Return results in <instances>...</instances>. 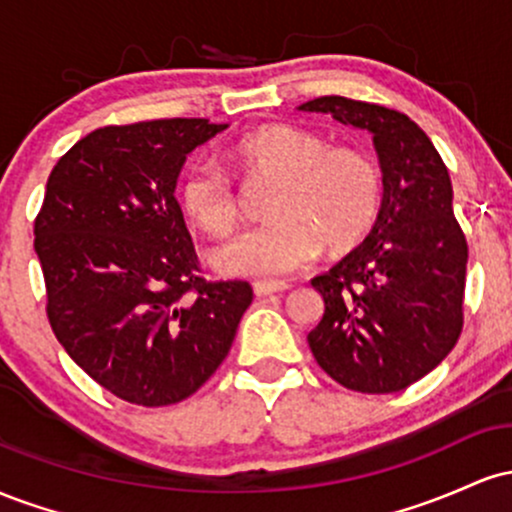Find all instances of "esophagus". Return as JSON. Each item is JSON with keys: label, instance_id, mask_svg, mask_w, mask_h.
<instances>
[{"label": "esophagus", "instance_id": "1", "mask_svg": "<svg viewBox=\"0 0 512 512\" xmlns=\"http://www.w3.org/2000/svg\"><path fill=\"white\" fill-rule=\"evenodd\" d=\"M255 289L257 296H272V293H281L289 289V284L286 281H255Z\"/></svg>", "mask_w": 512, "mask_h": 512}]
</instances>
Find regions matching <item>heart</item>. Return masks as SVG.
<instances>
[{"label":"heart","mask_w":512,"mask_h":512,"mask_svg":"<svg viewBox=\"0 0 512 512\" xmlns=\"http://www.w3.org/2000/svg\"><path fill=\"white\" fill-rule=\"evenodd\" d=\"M250 180H274L262 226L211 252L223 274L279 276L327 252L356 248L373 231L385 199L383 168L354 144L330 146L322 134L286 122L252 129L231 149ZM180 204L211 236L240 221V195L214 161H192L180 178Z\"/></svg>","instance_id":"b5f03b06"}]
</instances>
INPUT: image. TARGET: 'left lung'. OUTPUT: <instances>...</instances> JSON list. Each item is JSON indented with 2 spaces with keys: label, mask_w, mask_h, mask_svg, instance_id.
<instances>
[{
  "label": "left lung",
  "mask_w": 512,
  "mask_h": 512,
  "mask_svg": "<svg viewBox=\"0 0 512 512\" xmlns=\"http://www.w3.org/2000/svg\"><path fill=\"white\" fill-rule=\"evenodd\" d=\"M373 134L383 211L361 245L310 284L325 315L308 334L317 366L346 390H407L450 354L464 325L467 238L452 182L426 132L383 105L322 96L301 105Z\"/></svg>",
  "instance_id": "1"
}]
</instances>
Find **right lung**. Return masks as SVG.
<instances>
[{"mask_svg": "<svg viewBox=\"0 0 512 512\" xmlns=\"http://www.w3.org/2000/svg\"><path fill=\"white\" fill-rule=\"evenodd\" d=\"M223 129L202 117L96 129L52 168L35 216L52 332L129 404L195 395L252 303L248 281L204 279L175 199L185 156Z\"/></svg>", "mask_w": 512, "mask_h": 512, "instance_id": "obj_1", "label": "right lung"}]
</instances>
